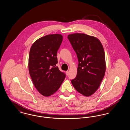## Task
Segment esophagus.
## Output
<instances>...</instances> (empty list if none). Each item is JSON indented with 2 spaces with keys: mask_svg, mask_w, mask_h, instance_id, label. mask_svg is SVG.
I'll return each instance as SVG.
<instances>
[{
  "mask_svg": "<svg viewBox=\"0 0 130 130\" xmlns=\"http://www.w3.org/2000/svg\"><path fill=\"white\" fill-rule=\"evenodd\" d=\"M69 72L68 71L66 72V74L67 75H68V74H69Z\"/></svg>",
  "mask_w": 130,
  "mask_h": 130,
  "instance_id": "obj_1",
  "label": "esophagus"
}]
</instances>
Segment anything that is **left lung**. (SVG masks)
<instances>
[{"label": "left lung", "instance_id": "left-lung-1", "mask_svg": "<svg viewBox=\"0 0 130 130\" xmlns=\"http://www.w3.org/2000/svg\"><path fill=\"white\" fill-rule=\"evenodd\" d=\"M78 58L77 75L71 82L75 89L85 96L99 89L106 71L105 52L99 39L82 33L68 36Z\"/></svg>", "mask_w": 130, "mask_h": 130}]
</instances>
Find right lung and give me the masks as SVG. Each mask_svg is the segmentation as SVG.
I'll use <instances>...</instances> for the list:
<instances>
[{"instance_id":"1","label":"right lung","mask_w":130,"mask_h":130,"mask_svg":"<svg viewBox=\"0 0 130 130\" xmlns=\"http://www.w3.org/2000/svg\"><path fill=\"white\" fill-rule=\"evenodd\" d=\"M62 39L60 34L48 35L37 39L30 50L28 67L31 80L38 92L46 97L56 93L65 78L56 66Z\"/></svg>"}]
</instances>
